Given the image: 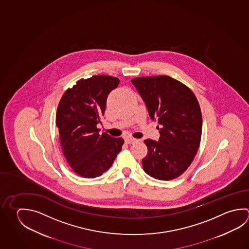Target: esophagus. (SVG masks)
<instances>
[{
    "label": "esophagus",
    "mask_w": 249,
    "mask_h": 249,
    "mask_svg": "<svg viewBox=\"0 0 249 249\" xmlns=\"http://www.w3.org/2000/svg\"><path fill=\"white\" fill-rule=\"evenodd\" d=\"M124 141H125L126 144H133V143L137 142L138 140H136L134 138H131V137H127V138H125Z\"/></svg>",
    "instance_id": "obj_1"
}]
</instances>
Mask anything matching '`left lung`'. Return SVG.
<instances>
[{
  "instance_id": "1",
  "label": "left lung",
  "mask_w": 249,
  "mask_h": 249,
  "mask_svg": "<svg viewBox=\"0 0 249 249\" xmlns=\"http://www.w3.org/2000/svg\"><path fill=\"white\" fill-rule=\"evenodd\" d=\"M160 124L159 141H144L147 154L143 169L150 177L169 181L180 177L193 161L200 145L203 118L198 101L189 87L167 75L131 80Z\"/></svg>"
}]
</instances>
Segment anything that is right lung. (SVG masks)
<instances>
[{
  "instance_id": "1",
  "label": "right lung",
  "mask_w": 249,
  "mask_h": 249,
  "mask_svg": "<svg viewBox=\"0 0 249 249\" xmlns=\"http://www.w3.org/2000/svg\"><path fill=\"white\" fill-rule=\"evenodd\" d=\"M118 84L119 79L109 75L81 79L59 101L56 125L60 145L68 165L80 177L102 176L122 149V138L99 134L96 127L104 115L108 94Z\"/></svg>"
}]
</instances>
